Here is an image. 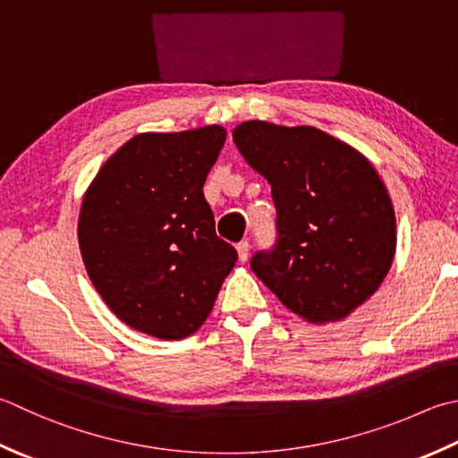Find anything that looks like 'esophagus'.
Instances as JSON below:
<instances>
[{"instance_id": "1", "label": "esophagus", "mask_w": 458, "mask_h": 458, "mask_svg": "<svg viewBox=\"0 0 458 458\" xmlns=\"http://www.w3.org/2000/svg\"><path fill=\"white\" fill-rule=\"evenodd\" d=\"M236 250H238V258H240V262H248V256H250V244H248V240H242V242H238Z\"/></svg>"}]
</instances>
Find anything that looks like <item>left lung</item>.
I'll return each instance as SVG.
<instances>
[{
    "label": "left lung",
    "mask_w": 458,
    "mask_h": 458,
    "mask_svg": "<svg viewBox=\"0 0 458 458\" xmlns=\"http://www.w3.org/2000/svg\"><path fill=\"white\" fill-rule=\"evenodd\" d=\"M240 155L272 186L277 242L252 272L310 324L342 321L377 292L395 258L391 196L360 150L316 127L246 121Z\"/></svg>",
    "instance_id": "8db88e82"
}]
</instances>
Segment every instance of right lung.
Listing matches in <instances>:
<instances>
[{"instance_id": "add662e5", "label": "right lung", "mask_w": 458, "mask_h": 458, "mask_svg": "<svg viewBox=\"0 0 458 458\" xmlns=\"http://www.w3.org/2000/svg\"><path fill=\"white\" fill-rule=\"evenodd\" d=\"M224 140L220 124L140 132L83 196L77 234L87 274L114 316L140 334L192 335L236 264L202 192Z\"/></svg>"}]
</instances>
